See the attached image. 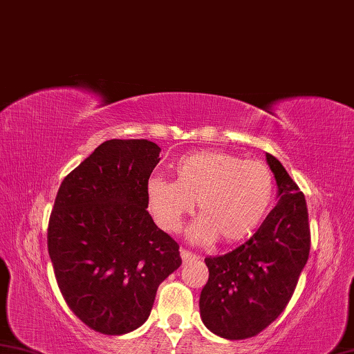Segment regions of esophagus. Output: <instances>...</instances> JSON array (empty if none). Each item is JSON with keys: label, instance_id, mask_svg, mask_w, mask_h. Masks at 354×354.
<instances>
[{"label": "esophagus", "instance_id": "34e87169", "mask_svg": "<svg viewBox=\"0 0 354 354\" xmlns=\"http://www.w3.org/2000/svg\"><path fill=\"white\" fill-rule=\"evenodd\" d=\"M180 257H182L183 263H189V262H192V260L197 259L196 254H192V252L186 251V250H180Z\"/></svg>", "mask_w": 354, "mask_h": 354}]
</instances>
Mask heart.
I'll return each instance as SVG.
<instances>
[{"instance_id": "1", "label": "heart", "mask_w": 354, "mask_h": 354, "mask_svg": "<svg viewBox=\"0 0 354 354\" xmlns=\"http://www.w3.org/2000/svg\"><path fill=\"white\" fill-rule=\"evenodd\" d=\"M274 198V177L268 166L230 152L206 151L180 158L176 182L154 177L148 200L156 222L177 231L197 208L200 216L189 228L191 242L209 245L248 239L263 222Z\"/></svg>"}]
</instances>
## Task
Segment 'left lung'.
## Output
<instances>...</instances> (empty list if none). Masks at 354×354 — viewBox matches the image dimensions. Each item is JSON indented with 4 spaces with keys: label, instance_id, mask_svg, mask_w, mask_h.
Listing matches in <instances>:
<instances>
[{
    "label": "left lung",
    "instance_id": "8db88e82",
    "mask_svg": "<svg viewBox=\"0 0 354 354\" xmlns=\"http://www.w3.org/2000/svg\"><path fill=\"white\" fill-rule=\"evenodd\" d=\"M266 163L276 178L277 205L248 242L205 259L209 277L200 295V317L230 341L256 336L276 321L310 254L305 196L276 157L266 154Z\"/></svg>",
    "mask_w": 354,
    "mask_h": 354
}]
</instances>
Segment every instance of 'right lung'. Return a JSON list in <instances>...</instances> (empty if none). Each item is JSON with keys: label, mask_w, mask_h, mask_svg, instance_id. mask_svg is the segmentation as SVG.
<instances>
[{"label": "right lung", "mask_w": 354, "mask_h": 354, "mask_svg": "<svg viewBox=\"0 0 354 354\" xmlns=\"http://www.w3.org/2000/svg\"><path fill=\"white\" fill-rule=\"evenodd\" d=\"M149 140H108L63 180L48 228L58 288L80 321L126 335L149 317L157 288L180 265L178 245L154 223Z\"/></svg>", "instance_id": "right-lung-1"}]
</instances>
